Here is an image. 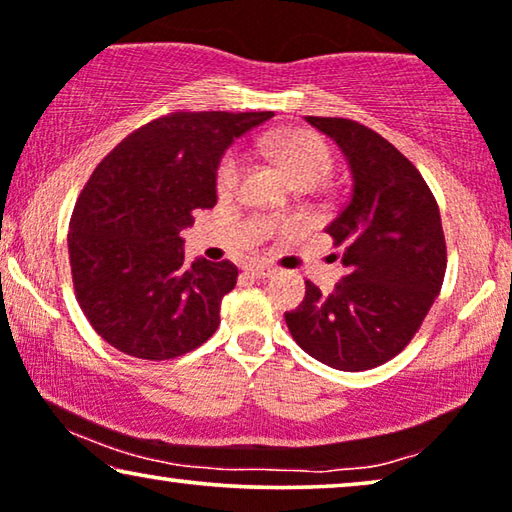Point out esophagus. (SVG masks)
<instances>
[{"instance_id": "34e87169", "label": "esophagus", "mask_w": 512, "mask_h": 512, "mask_svg": "<svg viewBox=\"0 0 512 512\" xmlns=\"http://www.w3.org/2000/svg\"><path fill=\"white\" fill-rule=\"evenodd\" d=\"M246 273L253 278H269L273 273V266H266V264H250L246 266Z\"/></svg>"}]
</instances>
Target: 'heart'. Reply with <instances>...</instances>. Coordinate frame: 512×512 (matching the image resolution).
Wrapping results in <instances>:
<instances>
[{"label":"heart","instance_id":"1","mask_svg":"<svg viewBox=\"0 0 512 512\" xmlns=\"http://www.w3.org/2000/svg\"><path fill=\"white\" fill-rule=\"evenodd\" d=\"M264 146L287 171L294 183L313 181L318 183L327 176L331 167V155L327 143L308 132H285L271 134L264 139ZM248 169V157L241 148L229 150L222 157L218 169V190L220 194H234L241 187L243 176Z\"/></svg>","mask_w":512,"mask_h":512}]
</instances>
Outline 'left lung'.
Masks as SVG:
<instances>
[{
  "label": "left lung",
  "instance_id": "obj_1",
  "mask_svg": "<svg viewBox=\"0 0 512 512\" xmlns=\"http://www.w3.org/2000/svg\"><path fill=\"white\" fill-rule=\"evenodd\" d=\"M348 162L352 187L325 232L343 246L348 273L285 313L287 329L313 359L338 371H366L406 348L445 276V239L436 199L390 141L345 118L306 115Z\"/></svg>",
  "mask_w": 512,
  "mask_h": 512
}]
</instances>
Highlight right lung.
I'll return each mask as SVG.
<instances>
[{"label":"right lung","mask_w":512,"mask_h":512,"mask_svg":"<svg viewBox=\"0 0 512 512\" xmlns=\"http://www.w3.org/2000/svg\"><path fill=\"white\" fill-rule=\"evenodd\" d=\"M273 118L171 113L118 143L76 201L69 262L76 299L99 336L125 355L174 359L206 343L234 290L232 262H185L181 232L218 201L227 148Z\"/></svg>","instance_id":"obj_1"}]
</instances>
